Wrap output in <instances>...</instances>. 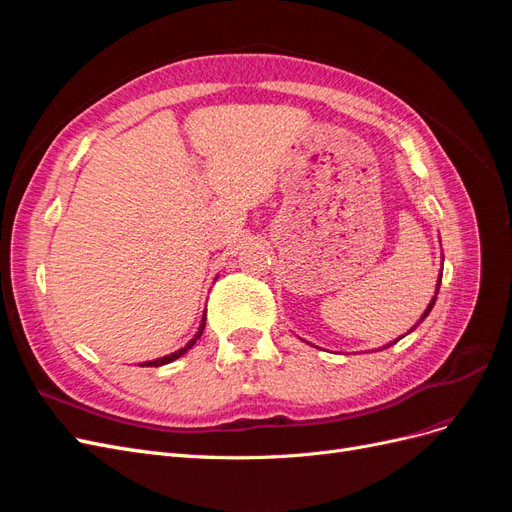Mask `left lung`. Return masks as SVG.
<instances>
[{"mask_svg":"<svg viewBox=\"0 0 512 512\" xmlns=\"http://www.w3.org/2000/svg\"><path fill=\"white\" fill-rule=\"evenodd\" d=\"M440 282H442V273H440V280H438V284H436V294H433V299H431V301H429V305H427V309H425V312H423V316H421V320H418V322H416V324H414V327H412V329H410V331H408V333H412V331H414V329H416V327H418V324H421V322H423V320H425V318H427V316H429V312H431V307H433V305H436V299H438V290H440ZM401 337H404V335H401ZM401 337H397V339H395V342H391V344H386V346H382V348H389V346H393V344H397V342H399V339H401Z\"/></svg>","mask_w":512,"mask_h":512,"instance_id":"obj_1","label":"left lung"}]
</instances>
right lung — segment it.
Segmentation results:
<instances>
[{
  "instance_id": "obj_1",
  "label": "right lung",
  "mask_w": 512,
  "mask_h": 512,
  "mask_svg": "<svg viewBox=\"0 0 512 512\" xmlns=\"http://www.w3.org/2000/svg\"><path fill=\"white\" fill-rule=\"evenodd\" d=\"M205 320H207V312L203 314V318H200V327H198V331H196V335L190 339L188 344H185L183 348H179V350H175V352H170V354H166V356H162V359H156V361H145V363H138L141 367H162V365H168V363H173V361H177L179 356H183L185 352H188L198 339H200V335H203V331H205Z\"/></svg>"
}]
</instances>
